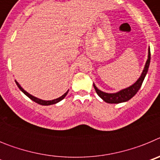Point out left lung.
I'll list each match as a JSON object with an SVG mask.
<instances>
[{"label":"left lung","mask_w":160,"mask_h":160,"mask_svg":"<svg viewBox=\"0 0 160 160\" xmlns=\"http://www.w3.org/2000/svg\"><path fill=\"white\" fill-rule=\"evenodd\" d=\"M150 62H151V51H150L149 47V49H148V60H147L146 63H145L143 70H142V73H141L140 77L138 78V80L134 84L130 86L129 87L122 89V90H119V91L116 93H107L100 90L99 89L96 87L95 84L93 83L96 93L103 101L107 103H111V104L115 103V104H118V103L128 102V100L131 99V98L134 97L138 91V90L140 89L141 86L142 84V82H143L144 78H145L147 73H148V68H149L150 66Z\"/></svg>","instance_id":"8db88e82"}]
</instances>
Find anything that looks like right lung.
Segmentation results:
<instances>
[{
    "instance_id": "add662e5",
    "label": "right lung",
    "mask_w": 160,
    "mask_h": 160,
    "mask_svg": "<svg viewBox=\"0 0 160 160\" xmlns=\"http://www.w3.org/2000/svg\"><path fill=\"white\" fill-rule=\"evenodd\" d=\"M15 82H16V84L18 85V88H19L20 90H22V92H23L24 94H25V95L27 96V97H29V98H30L31 100H32V101H33V102H35L38 103V104H40V105H42V106L53 105V104H56V103L62 101V100L63 98H64L66 97V95H67L68 91H69V90H68L67 91H66V92L64 94H63V95H62V96H61V97L58 98H56V99H53V100H42V99H41V98H38L34 97V96H32V94H29V93H28L27 91H25V90H24V89L22 88V87H21V86H20V84L18 82H17V80H15Z\"/></svg>"
}]
</instances>
